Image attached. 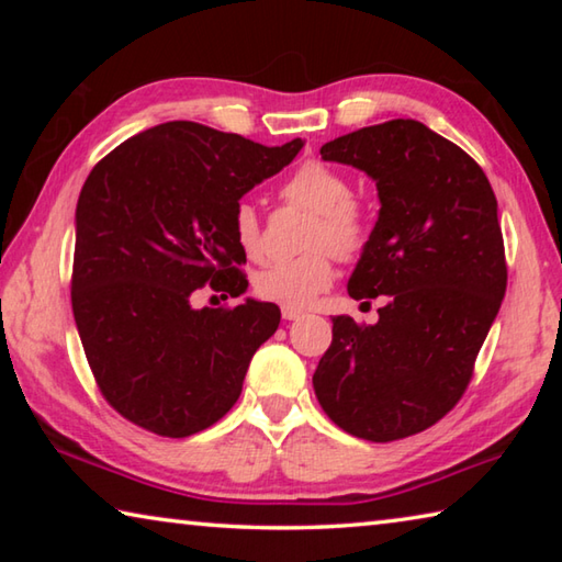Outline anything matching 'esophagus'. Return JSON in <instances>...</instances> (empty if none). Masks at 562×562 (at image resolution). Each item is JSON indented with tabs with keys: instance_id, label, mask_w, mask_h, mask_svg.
I'll use <instances>...</instances> for the list:
<instances>
[{
	"instance_id": "34e87169",
	"label": "esophagus",
	"mask_w": 562,
	"mask_h": 562,
	"mask_svg": "<svg viewBox=\"0 0 562 562\" xmlns=\"http://www.w3.org/2000/svg\"><path fill=\"white\" fill-rule=\"evenodd\" d=\"M304 315L302 310H294V307H282V319H300Z\"/></svg>"
}]
</instances>
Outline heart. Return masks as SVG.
I'll use <instances>...</instances> for the list:
<instances>
[{
	"label": "heart",
	"mask_w": 562,
	"mask_h": 562,
	"mask_svg": "<svg viewBox=\"0 0 562 562\" xmlns=\"http://www.w3.org/2000/svg\"><path fill=\"white\" fill-rule=\"evenodd\" d=\"M284 201L312 213L304 233L307 252L272 262L255 278V292L282 307L302 310L312 304L335 280V258L357 260L372 237V215L359 198L351 195L349 180L322 160H304L282 183ZM235 243L250 260H262L265 235L260 215L250 203H240L233 213Z\"/></svg>",
	"instance_id": "1"
}]
</instances>
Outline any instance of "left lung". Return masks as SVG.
<instances>
[{
  "label": "left lung",
  "instance_id": "left-lung-1",
  "mask_svg": "<svg viewBox=\"0 0 562 562\" xmlns=\"http://www.w3.org/2000/svg\"><path fill=\"white\" fill-rule=\"evenodd\" d=\"M376 180L379 221L349 297L386 294L376 325L331 319L312 376L325 414L364 441L429 429L469 386L508 284L498 203L463 148L414 119L359 128L319 148Z\"/></svg>",
  "mask_w": 562,
  "mask_h": 562
}]
</instances>
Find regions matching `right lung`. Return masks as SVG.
Segmentation results:
<instances>
[{
    "mask_svg": "<svg viewBox=\"0 0 562 562\" xmlns=\"http://www.w3.org/2000/svg\"><path fill=\"white\" fill-rule=\"evenodd\" d=\"M193 121L136 133L103 156L76 205L71 310L101 396L150 434L186 439L231 412L250 359L280 325L272 302L195 310L198 290L240 297V198L300 154Z\"/></svg>",
    "mask_w": 562,
    "mask_h": 562,
    "instance_id": "obj_1",
    "label": "right lung"
}]
</instances>
